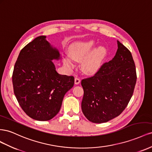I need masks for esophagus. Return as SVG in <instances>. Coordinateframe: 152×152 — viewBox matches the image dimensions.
Returning a JSON list of instances; mask_svg holds the SVG:
<instances>
[{"label":"esophagus","mask_w":152,"mask_h":152,"mask_svg":"<svg viewBox=\"0 0 152 152\" xmlns=\"http://www.w3.org/2000/svg\"><path fill=\"white\" fill-rule=\"evenodd\" d=\"M75 83L76 85H78L80 83V79L78 77H76L75 79Z\"/></svg>","instance_id":"1"}]
</instances>
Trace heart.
I'll use <instances>...</instances> for the list:
<instances>
[{
  "instance_id": "b5f03b06",
  "label": "heart",
  "mask_w": 152,
  "mask_h": 152,
  "mask_svg": "<svg viewBox=\"0 0 152 152\" xmlns=\"http://www.w3.org/2000/svg\"><path fill=\"white\" fill-rule=\"evenodd\" d=\"M94 46L93 41L77 42L73 45L70 50L71 57L76 62H82L81 68L86 74H94L100 67L106 54V51L102 47H99L92 50ZM65 65L68 67L75 66L72 60L69 57L64 60Z\"/></svg>"
}]
</instances>
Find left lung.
Listing matches in <instances>:
<instances>
[{
    "instance_id": "left-lung-1",
    "label": "left lung",
    "mask_w": 152,
    "mask_h": 152,
    "mask_svg": "<svg viewBox=\"0 0 152 152\" xmlns=\"http://www.w3.org/2000/svg\"><path fill=\"white\" fill-rule=\"evenodd\" d=\"M117 45L114 58L104 63L93 76L81 80L82 111L93 123L107 122L119 116L135 88L137 75L132 54L118 41Z\"/></svg>"
}]
</instances>
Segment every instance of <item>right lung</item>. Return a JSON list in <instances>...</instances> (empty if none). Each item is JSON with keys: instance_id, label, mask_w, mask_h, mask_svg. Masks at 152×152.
Instances as JSON below:
<instances>
[{"instance_id": "right-lung-1", "label": "right lung", "mask_w": 152, "mask_h": 152, "mask_svg": "<svg viewBox=\"0 0 152 152\" xmlns=\"http://www.w3.org/2000/svg\"><path fill=\"white\" fill-rule=\"evenodd\" d=\"M59 58L58 51L41 36L21 50L15 63L14 94L21 109L36 120H50L57 115L65 94L75 84L74 76L56 71L52 60Z\"/></svg>"}]
</instances>
